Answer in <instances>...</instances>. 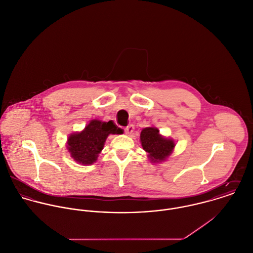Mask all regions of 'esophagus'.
<instances>
[{"label":"esophagus","instance_id":"obj_1","mask_svg":"<svg viewBox=\"0 0 253 253\" xmlns=\"http://www.w3.org/2000/svg\"><path fill=\"white\" fill-rule=\"evenodd\" d=\"M134 131V126L133 125H129L125 128V132L126 135H130L132 134V132Z\"/></svg>","mask_w":253,"mask_h":253}]
</instances>
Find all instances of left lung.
<instances>
[{
	"mask_svg": "<svg viewBox=\"0 0 253 253\" xmlns=\"http://www.w3.org/2000/svg\"><path fill=\"white\" fill-rule=\"evenodd\" d=\"M142 148L148 153V159L152 163L165 161L172 153L175 143L172 139L164 137L159 133L158 128L145 127L140 133Z\"/></svg>",
	"mask_w": 253,
	"mask_h": 253,
	"instance_id": "8db88e82",
	"label": "left lung"
}]
</instances>
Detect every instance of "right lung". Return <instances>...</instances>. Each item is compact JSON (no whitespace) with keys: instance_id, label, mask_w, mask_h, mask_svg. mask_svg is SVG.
<instances>
[{"instance_id":"obj_1","label":"right lung","mask_w":253,"mask_h":253,"mask_svg":"<svg viewBox=\"0 0 253 253\" xmlns=\"http://www.w3.org/2000/svg\"><path fill=\"white\" fill-rule=\"evenodd\" d=\"M123 129L113 121L92 120L81 132L72 133L68 138L67 148L74 160L82 165H91L102 151L109 134H121Z\"/></svg>"}]
</instances>
